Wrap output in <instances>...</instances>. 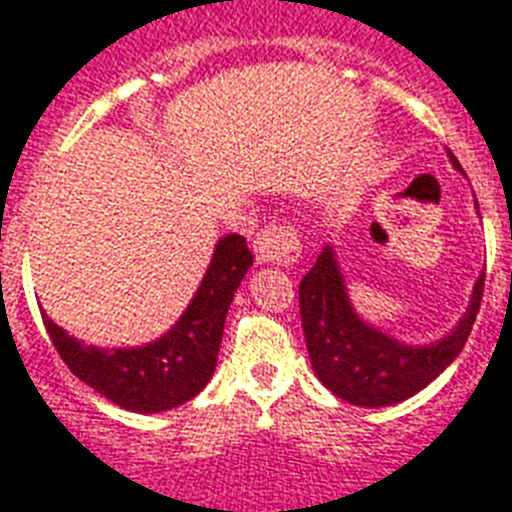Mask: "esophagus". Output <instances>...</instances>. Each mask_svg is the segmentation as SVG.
Wrapping results in <instances>:
<instances>
[{
    "instance_id": "obj_1",
    "label": "esophagus",
    "mask_w": 512,
    "mask_h": 512,
    "mask_svg": "<svg viewBox=\"0 0 512 512\" xmlns=\"http://www.w3.org/2000/svg\"><path fill=\"white\" fill-rule=\"evenodd\" d=\"M255 257L257 263H273V265H292L300 260V239L298 230L292 228L290 222H273V225H265L260 233H257L255 244Z\"/></svg>"
}]
</instances>
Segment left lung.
<instances>
[{
    "label": "left lung",
    "mask_w": 512,
    "mask_h": 512,
    "mask_svg": "<svg viewBox=\"0 0 512 512\" xmlns=\"http://www.w3.org/2000/svg\"><path fill=\"white\" fill-rule=\"evenodd\" d=\"M454 166L459 169L456 161ZM298 292L308 357L319 381L346 403L384 408L421 392L459 357L481 308L483 276L454 330L427 346L400 343L357 317L333 247L322 249Z\"/></svg>",
    "instance_id": "left-lung-1"
}]
</instances>
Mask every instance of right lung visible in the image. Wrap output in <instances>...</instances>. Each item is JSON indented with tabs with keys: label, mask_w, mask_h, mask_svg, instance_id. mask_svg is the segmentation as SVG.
<instances>
[{
	"label": "right lung",
	"mask_w": 512,
	"mask_h": 512,
	"mask_svg": "<svg viewBox=\"0 0 512 512\" xmlns=\"http://www.w3.org/2000/svg\"><path fill=\"white\" fill-rule=\"evenodd\" d=\"M252 265L247 239L222 236L212 263L185 314L158 341L136 349L85 346L42 311L50 341L74 376L104 395L109 403L134 413H158L193 400L217 368L222 327L233 292Z\"/></svg>",
	"instance_id": "add662e5"
}]
</instances>
